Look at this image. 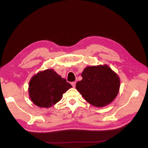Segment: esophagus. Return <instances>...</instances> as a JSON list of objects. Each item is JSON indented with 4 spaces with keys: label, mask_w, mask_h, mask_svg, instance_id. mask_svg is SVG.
<instances>
[{
    "label": "esophagus",
    "mask_w": 148,
    "mask_h": 148,
    "mask_svg": "<svg viewBox=\"0 0 148 148\" xmlns=\"http://www.w3.org/2000/svg\"><path fill=\"white\" fill-rule=\"evenodd\" d=\"M76 83H77V82H71V85H72V86L73 87V88H75V85H76Z\"/></svg>",
    "instance_id": "1"
}]
</instances>
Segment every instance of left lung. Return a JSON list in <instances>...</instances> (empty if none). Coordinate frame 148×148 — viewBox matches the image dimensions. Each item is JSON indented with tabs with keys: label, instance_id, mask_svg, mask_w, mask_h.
<instances>
[{
	"label": "left lung",
	"instance_id": "obj_1",
	"mask_svg": "<svg viewBox=\"0 0 148 148\" xmlns=\"http://www.w3.org/2000/svg\"><path fill=\"white\" fill-rule=\"evenodd\" d=\"M83 79L76 88L89 104L97 107L109 105L117 97L120 80L107 65L87 66L82 73Z\"/></svg>",
	"mask_w": 148,
	"mask_h": 148
}]
</instances>
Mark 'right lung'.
Masks as SVG:
<instances>
[{"label":"right lung","mask_w":148,"mask_h":148,"mask_svg":"<svg viewBox=\"0 0 148 148\" xmlns=\"http://www.w3.org/2000/svg\"><path fill=\"white\" fill-rule=\"evenodd\" d=\"M71 87L53 69H47L39 71L31 78L28 93L36 106L49 108L60 101L63 94Z\"/></svg>","instance_id":"1"}]
</instances>
